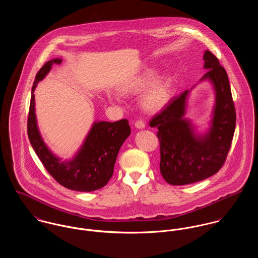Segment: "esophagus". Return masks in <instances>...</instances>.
Here are the masks:
<instances>
[{
  "instance_id": "1",
  "label": "esophagus",
  "mask_w": 258,
  "mask_h": 258,
  "mask_svg": "<svg viewBox=\"0 0 258 258\" xmlns=\"http://www.w3.org/2000/svg\"><path fill=\"white\" fill-rule=\"evenodd\" d=\"M135 126H136L137 128H139V130H143V128L145 127V124H144V122H143V120H137V121L135 122Z\"/></svg>"
}]
</instances>
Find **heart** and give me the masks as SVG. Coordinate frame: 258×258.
Returning <instances> with one entry per match:
<instances>
[{"label": "heart", "mask_w": 258, "mask_h": 258, "mask_svg": "<svg viewBox=\"0 0 258 258\" xmlns=\"http://www.w3.org/2000/svg\"><path fill=\"white\" fill-rule=\"evenodd\" d=\"M156 71L148 68L142 73L135 75L122 81L117 86V92L120 96L130 97L140 94V105L143 111L149 114H157L161 112L171 99V80L165 74L155 76ZM153 81L151 82V80ZM115 101L116 99H113Z\"/></svg>", "instance_id": "b5f03b06"}]
</instances>
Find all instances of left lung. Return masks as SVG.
Returning a JSON list of instances; mask_svg holds the SVG:
<instances>
[{
    "mask_svg": "<svg viewBox=\"0 0 258 258\" xmlns=\"http://www.w3.org/2000/svg\"><path fill=\"white\" fill-rule=\"evenodd\" d=\"M203 59L209 81L215 91V105L210 127L199 134L187 118L186 110L191 90L172 99L160 114L149 122L157 127L160 143V173L171 185H187L207 179L224 165L235 128V109L228 74L219 59L206 50Z\"/></svg>",
    "mask_w": 258,
    "mask_h": 258,
    "instance_id": "left-lung-1",
    "label": "left lung"
}]
</instances>
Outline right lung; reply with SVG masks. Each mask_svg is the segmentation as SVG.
Masks as SVG:
<instances>
[{
    "label": "right lung",
    "instance_id": "1",
    "mask_svg": "<svg viewBox=\"0 0 258 258\" xmlns=\"http://www.w3.org/2000/svg\"><path fill=\"white\" fill-rule=\"evenodd\" d=\"M61 58L47 61L37 72L31 89L28 118L29 142L45 169L67 189L92 192L104 187L114 173L115 159L120 146L131 135L128 120L95 121L79 150L69 159L62 161L43 142L35 115L34 90L50 71L53 64H60Z\"/></svg>",
    "mask_w": 258,
    "mask_h": 258
}]
</instances>
